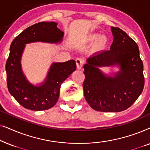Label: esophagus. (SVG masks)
<instances>
[{
  "instance_id": "esophagus-1",
  "label": "esophagus",
  "mask_w": 150,
  "mask_h": 150,
  "mask_svg": "<svg viewBox=\"0 0 150 150\" xmlns=\"http://www.w3.org/2000/svg\"><path fill=\"white\" fill-rule=\"evenodd\" d=\"M76 66L78 69H81L83 66L84 61L81 58L76 59Z\"/></svg>"
}]
</instances>
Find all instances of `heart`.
I'll return each mask as SVG.
<instances>
[{"instance_id":"b5f03b06","label":"heart","mask_w":150,"mask_h":150,"mask_svg":"<svg viewBox=\"0 0 150 150\" xmlns=\"http://www.w3.org/2000/svg\"><path fill=\"white\" fill-rule=\"evenodd\" d=\"M86 42L94 43V46L96 50H101L105 48L106 45L107 44V38L104 35H100L98 33H89L88 34L85 38Z\"/></svg>"}]
</instances>
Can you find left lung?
I'll use <instances>...</instances> for the list:
<instances>
[{"label": "left lung", "instance_id": "obj_1", "mask_svg": "<svg viewBox=\"0 0 150 150\" xmlns=\"http://www.w3.org/2000/svg\"><path fill=\"white\" fill-rule=\"evenodd\" d=\"M114 39L109 50L96 53L84 65V96L93 109L120 112L136 101L144 87L143 64L137 43L126 32L111 27ZM118 65L113 77L104 75L99 67Z\"/></svg>", "mask_w": 150, "mask_h": 150}]
</instances>
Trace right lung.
<instances>
[{
  "label": "right lung",
  "mask_w": 150,
  "mask_h": 150,
  "mask_svg": "<svg viewBox=\"0 0 150 150\" xmlns=\"http://www.w3.org/2000/svg\"><path fill=\"white\" fill-rule=\"evenodd\" d=\"M63 34L56 22H42L26 28L12 42L5 67L7 87L11 95L23 107L44 110L54 106L58 100L61 84L76 69L74 60L53 63L44 83L40 86L32 85L22 72L20 63L25 44L35 42H61Z\"/></svg>",
  "instance_id": "right-lung-1"
}]
</instances>
